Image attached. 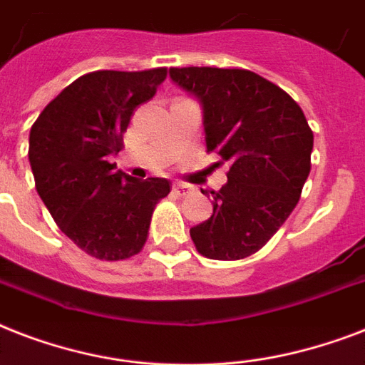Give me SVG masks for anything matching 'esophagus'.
<instances>
[{"label": "esophagus", "instance_id": "34e87169", "mask_svg": "<svg viewBox=\"0 0 365 365\" xmlns=\"http://www.w3.org/2000/svg\"><path fill=\"white\" fill-rule=\"evenodd\" d=\"M174 193H178V195H187V193H191V191H193V187H191V185H187V183H174Z\"/></svg>", "mask_w": 365, "mask_h": 365}]
</instances>
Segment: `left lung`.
Masks as SVG:
<instances>
[{
    "label": "left lung",
    "instance_id": "obj_1",
    "mask_svg": "<svg viewBox=\"0 0 365 365\" xmlns=\"http://www.w3.org/2000/svg\"><path fill=\"white\" fill-rule=\"evenodd\" d=\"M174 85L199 102L206 151L227 160L214 212L191 227L210 259H242L265 246L299 200L311 172L312 130L289 94L248 70L172 68Z\"/></svg>",
    "mask_w": 365,
    "mask_h": 365
}]
</instances>
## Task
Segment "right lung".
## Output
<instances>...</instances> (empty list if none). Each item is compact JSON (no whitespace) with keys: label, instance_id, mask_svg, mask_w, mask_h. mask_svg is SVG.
Here are the masks:
<instances>
[{"label":"right lung","instance_id":"right-lung-1","mask_svg":"<svg viewBox=\"0 0 365 365\" xmlns=\"http://www.w3.org/2000/svg\"><path fill=\"white\" fill-rule=\"evenodd\" d=\"M166 70L93 71L68 85L30 130V166L41 200L62 233L88 255L126 259L145 244L155 205L170 193L165 178L117 170L123 134Z\"/></svg>","mask_w":365,"mask_h":365}]
</instances>
